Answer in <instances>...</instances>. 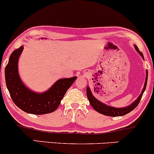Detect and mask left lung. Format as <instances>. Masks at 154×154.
Here are the masks:
<instances>
[{
    "instance_id": "left-lung-1",
    "label": "left lung",
    "mask_w": 154,
    "mask_h": 154,
    "mask_svg": "<svg viewBox=\"0 0 154 154\" xmlns=\"http://www.w3.org/2000/svg\"><path fill=\"white\" fill-rule=\"evenodd\" d=\"M135 50L137 51V52L142 56V59H144V56L143 55L142 53L139 51L138 48L137 47V45H134ZM147 80H148V71L146 70V81H145L144 87L143 88L142 91H141L140 95L137 97V98L135 101L132 102L130 105L128 106L122 107V108H116L111 106H108L106 104L103 103V102L100 101L97 99L93 95L92 93L91 88L89 86H87V97L89 100L90 103L92 106V107L95 109V111H98L100 114H103V115L109 116H124L125 114H128L130 111H132L133 109H135V108L137 107V106L138 105L140 100L141 98H142L143 94L145 90H146V85H147Z\"/></svg>"
}]
</instances>
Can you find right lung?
Wrapping results in <instances>:
<instances>
[{
  "label": "right lung",
  "instance_id": "add662e5",
  "mask_svg": "<svg viewBox=\"0 0 154 154\" xmlns=\"http://www.w3.org/2000/svg\"><path fill=\"white\" fill-rule=\"evenodd\" d=\"M23 49L24 46L22 45L12 52L5 69L6 87L11 99L17 106L28 114L40 115L53 112L59 107L77 77L59 79L43 93L31 91L24 84L19 74V59Z\"/></svg>",
  "mask_w": 154,
  "mask_h": 154
}]
</instances>
